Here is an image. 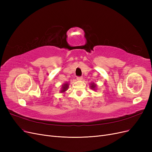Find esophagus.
<instances>
[{
    "mask_svg": "<svg viewBox=\"0 0 152 152\" xmlns=\"http://www.w3.org/2000/svg\"><path fill=\"white\" fill-rule=\"evenodd\" d=\"M82 79H83V78H82V77H78L77 79V80H79L80 81V80H82Z\"/></svg>",
    "mask_w": 152,
    "mask_h": 152,
    "instance_id": "obj_1",
    "label": "esophagus"
}]
</instances>
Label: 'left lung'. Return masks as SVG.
Here are the masks:
<instances>
[{
    "instance_id": "obj_1",
    "label": "left lung",
    "mask_w": 152,
    "mask_h": 152,
    "mask_svg": "<svg viewBox=\"0 0 152 152\" xmlns=\"http://www.w3.org/2000/svg\"><path fill=\"white\" fill-rule=\"evenodd\" d=\"M90 87L91 89H93L94 91H96V89H97V85L96 84L94 83V82H91L90 84Z\"/></svg>"
}]
</instances>
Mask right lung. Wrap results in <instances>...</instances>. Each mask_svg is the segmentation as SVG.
I'll return each mask as SVG.
<instances>
[{
  "label": "right lung",
  "mask_w": 152,
  "mask_h": 152,
  "mask_svg": "<svg viewBox=\"0 0 152 152\" xmlns=\"http://www.w3.org/2000/svg\"><path fill=\"white\" fill-rule=\"evenodd\" d=\"M69 84L68 83H64L63 85H61V93H64L68 90V89Z\"/></svg>",
  "instance_id": "add662e5"
}]
</instances>
